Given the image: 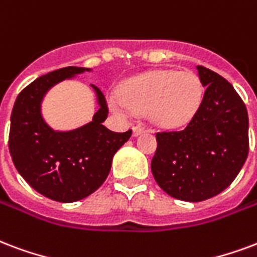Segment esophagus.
Instances as JSON below:
<instances>
[{
  "label": "esophagus",
  "instance_id": "1",
  "mask_svg": "<svg viewBox=\"0 0 257 257\" xmlns=\"http://www.w3.org/2000/svg\"><path fill=\"white\" fill-rule=\"evenodd\" d=\"M144 132H147V129L144 128V126H140V125H135V126H134V135H135V136L144 134Z\"/></svg>",
  "mask_w": 257,
  "mask_h": 257
}]
</instances>
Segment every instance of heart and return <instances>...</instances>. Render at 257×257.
<instances>
[{
    "label": "heart",
    "instance_id": "b5f03b06",
    "mask_svg": "<svg viewBox=\"0 0 257 257\" xmlns=\"http://www.w3.org/2000/svg\"><path fill=\"white\" fill-rule=\"evenodd\" d=\"M203 92L200 79L193 73L151 70L125 81L119 94L109 96V106L119 114L147 111L157 125L177 128L196 115Z\"/></svg>",
    "mask_w": 257,
    "mask_h": 257
}]
</instances>
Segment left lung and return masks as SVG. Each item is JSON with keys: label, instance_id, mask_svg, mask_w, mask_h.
Segmentation results:
<instances>
[{"label": "left lung", "instance_id": "8db88e82", "mask_svg": "<svg viewBox=\"0 0 257 257\" xmlns=\"http://www.w3.org/2000/svg\"><path fill=\"white\" fill-rule=\"evenodd\" d=\"M206 87L200 109L181 131L157 132L151 170L172 197L203 201L234 181L248 151V111L233 85L215 72L196 66Z\"/></svg>", "mask_w": 257, "mask_h": 257}]
</instances>
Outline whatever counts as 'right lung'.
<instances>
[{
    "label": "right lung",
    "mask_w": 257,
    "mask_h": 257,
    "mask_svg": "<svg viewBox=\"0 0 257 257\" xmlns=\"http://www.w3.org/2000/svg\"><path fill=\"white\" fill-rule=\"evenodd\" d=\"M85 68L66 66L43 75L17 95L11 115L9 153L20 176L51 200L72 203L84 199L109 176L111 161L132 135L111 132L102 125L109 109L102 91L92 85L100 109L90 123L70 132H56L41 114L47 90Z\"/></svg>",
    "instance_id": "add662e5"
}]
</instances>
